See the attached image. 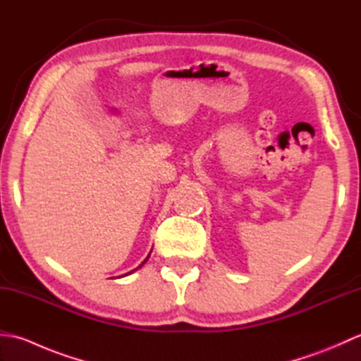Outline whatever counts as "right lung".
<instances>
[{"label":"right lung","mask_w":361,"mask_h":361,"mask_svg":"<svg viewBox=\"0 0 361 361\" xmlns=\"http://www.w3.org/2000/svg\"><path fill=\"white\" fill-rule=\"evenodd\" d=\"M150 252H152V251H150ZM149 256H150V255H149ZM149 256H147V257H145V259H144V262H142V264H141V265H140V267H137V268H141V267H142V265H144V264H145V262H147V259H149ZM137 268H135V270H132V271H128V273H126V274H122V276H119V278H124V276H128V274H132V273H133V271H136V270H137Z\"/></svg>","instance_id":"1"}]
</instances>
